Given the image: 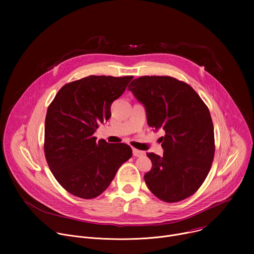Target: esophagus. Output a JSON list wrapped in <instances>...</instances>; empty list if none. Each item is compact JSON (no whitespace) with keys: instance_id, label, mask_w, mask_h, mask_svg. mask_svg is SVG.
I'll use <instances>...</instances> for the list:
<instances>
[{"instance_id":"34e87169","label":"esophagus","mask_w":254,"mask_h":254,"mask_svg":"<svg viewBox=\"0 0 254 254\" xmlns=\"http://www.w3.org/2000/svg\"><path fill=\"white\" fill-rule=\"evenodd\" d=\"M132 155H133L134 157H140V156L144 155V153H143V152H141V151H139V150L132 149Z\"/></svg>"}]
</instances>
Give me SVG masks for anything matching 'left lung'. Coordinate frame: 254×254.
Listing matches in <instances>:
<instances>
[{
	"mask_svg": "<svg viewBox=\"0 0 254 254\" xmlns=\"http://www.w3.org/2000/svg\"><path fill=\"white\" fill-rule=\"evenodd\" d=\"M146 108L148 125L163 128V157L148 153L153 167L144 174L150 191L174 203L193 195L205 181L215 153L208 107L187 83L170 76H141L127 88Z\"/></svg>",
	"mask_w": 254,
	"mask_h": 254,
	"instance_id": "obj_1",
	"label": "left lung"
}]
</instances>
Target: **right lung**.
<instances>
[{
	"instance_id": "add662e5",
	"label": "right lung",
	"mask_w": 254,
	"mask_h": 254,
	"mask_svg": "<svg viewBox=\"0 0 254 254\" xmlns=\"http://www.w3.org/2000/svg\"><path fill=\"white\" fill-rule=\"evenodd\" d=\"M132 76L90 75L65 84L47 110L44 152L58 183L83 199L99 196L132 155L126 143L96 141L93 133L111 118L112 103Z\"/></svg>"
}]
</instances>
